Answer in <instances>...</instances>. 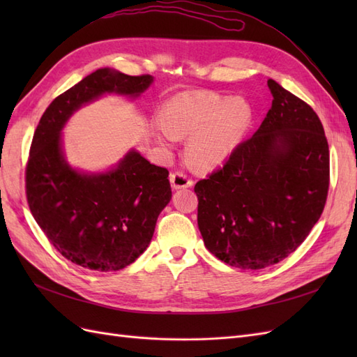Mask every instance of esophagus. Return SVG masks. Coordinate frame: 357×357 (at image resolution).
<instances>
[{"instance_id": "1", "label": "esophagus", "mask_w": 357, "mask_h": 357, "mask_svg": "<svg viewBox=\"0 0 357 357\" xmlns=\"http://www.w3.org/2000/svg\"><path fill=\"white\" fill-rule=\"evenodd\" d=\"M169 181H171V186L174 189H185V188H190L193 185V180L181 171L172 172V174L169 176Z\"/></svg>"}]
</instances>
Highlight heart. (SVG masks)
Here are the masks:
<instances>
[{"label":"heart","mask_w":357,"mask_h":357,"mask_svg":"<svg viewBox=\"0 0 357 357\" xmlns=\"http://www.w3.org/2000/svg\"><path fill=\"white\" fill-rule=\"evenodd\" d=\"M250 121L248 105L240 98L214 92H183L171 98L153 128L158 142L169 147L178 137L192 134L188 155L197 165L213 168L231 155Z\"/></svg>","instance_id":"heart-1"}]
</instances>
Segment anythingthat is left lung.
<instances>
[{"instance_id": "left-lung-1", "label": "left lung", "mask_w": 357, "mask_h": 357, "mask_svg": "<svg viewBox=\"0 0 357 357\" xmlns=\"http://www.w3.org/2000/svg\"><path fill=\"white\" fill-rule=\"evenodd\" d=\"M271 109L223 167L195 185L205 247L241 269L278 264L304 243L325 208L329 146L311 107L273 79Z\"/></svg>"}]
</instances>
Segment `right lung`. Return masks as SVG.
Instances as JSON below:
<instances>
[{"label":"right lung","mask_w":357,"mask_h":357,"mask_svg":"<svg viewBox=\"0 0 357 357\" xmlns=\"http://www.w3.org/2000/svg\"><path fill=\"white\" fill-rule=\"evenodd\" d=\"M152 82L149 74L96 70L50 102L32 137L25 169L29 210L63 257L92 271H119L146 250L171 199L169 172L129 152L116 169L82 174L63 159L59 132L82 104L112 92L137 96Z\"/></svg>","instance_id":"right-lung-1"}]
</instances>
